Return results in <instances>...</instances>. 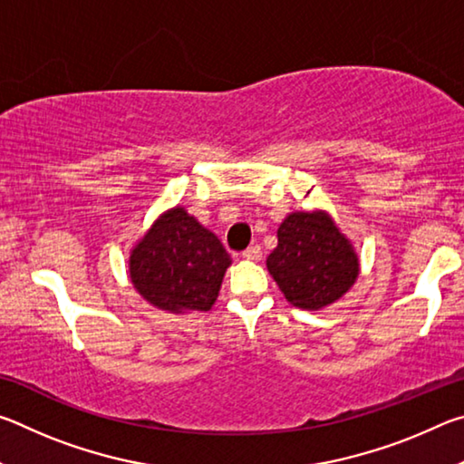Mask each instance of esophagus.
<instances>
[{
    "label": "esophagus",
    "instance_id": "1",
    "mask_svg": "<svg viewBox=\"0 0 464 464\" xmlns=\"http://www.w3.org/2000/svg\"><path fill=\"white\" fill-rule=\"evenodd\" d=\"M243 257L246 260H262V247L260 246H249L246 251H243Z\"/></svg>",
    "mask_w": 464,
    "mask_h": 464
}]
</instances>
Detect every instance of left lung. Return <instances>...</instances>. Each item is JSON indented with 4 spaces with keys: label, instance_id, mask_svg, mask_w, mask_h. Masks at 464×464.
<instances>
[{
    "label": "left lung",
    "instance_id": "8db88e82",
    "mask_svg": "<svg viewBox=\"0 0 464 464\" xmlns=\"http://www.w3.org/2000/svg\"><path fill=\"white\" fill-rule=\"evenodd\" d=\"M266 264L288 303L301 309L337 301L358 278L354 249L325 213L288 215Z\"/></svg>",
    "mask_w": 464,
    "mask_h": 464
}]
</instances>
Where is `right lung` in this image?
<instances>
[{
    "instance_id": "add662e5",
    "label": "right lung",
    "mask_w": 464,
    "mask_h": 464,
    "mask_svg": "<svg viewBox=\"0 0 464 464\" xmlns=\"http://www.w3.org/2000/svg\"><path fill=\"white\" fill-rule=\"evenodd\" d=\"M231 257L215 233L184 208L168 210L132 249L130 280L140 296L171 313L208 311Z\"/></svg>"
}]
</instances>
